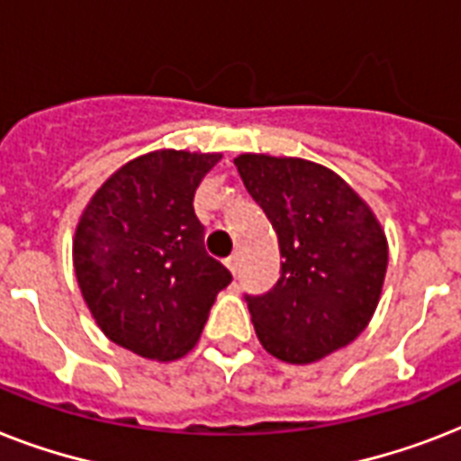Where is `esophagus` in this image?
<instances>
[{
  "label": "esophagus",
  "mask_w": 461,
  "mask_h": 461,
  "mask_svg": "<svg viewBox=\"0 0 461 461\" xmlns=\"http://www.w3.org/2000/svg\"><path fill=\"white\" fill-rule=\"evenodd\" d=\"M224 266L230 267L231 273H237V270H239V256H237V253H231L230 258L224 260Z\"/></svg>",
  "instance_id": "34e87169"
}]
</instances>
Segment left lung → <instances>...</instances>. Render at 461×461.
Masks as SVG:
<instances>
[{
    "label": "left lung",
    "mask_w": 461,
    "mask_h": 461,
    "mask_svg": "<svg viewBox=\"0 0 461 461\" xmlns=\"http://www.w3.org/2000/svg\"><path fill=\"white\" fill-rule=\"evenodd\" d=\"M234 165L273 224L282 256L277 285L246 294L256 335L280 361H321L371 322L387 270L385 231L328 167L256 153Z\"/></svg>",
    "instance_id": "8db88e82"
}]
</instances>
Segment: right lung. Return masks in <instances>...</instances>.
Listing matches in <instances>:
<instances>
[{"label":"right lung","mask_w":461,"mask_h":461,"mask_svg":"<svg viewBox=\"0 0 461 461\" xmlns=\"http://www.w3.org/2000/svg\"><path fill=\"white\" fill-rule=\"evenodd\" d=\"M220 153L155 150L97 188L74 237L81 294L112 342L153 361L194 349L230 270L205 253L194 212Z\"/></svg>","instance_id":"obj_1"}]
</instances>
